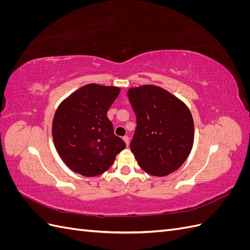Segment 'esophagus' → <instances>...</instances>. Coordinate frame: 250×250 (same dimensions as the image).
I'll return each mask as SVG.
<instances>
[{
  "mask_svg": "<svg viewBox=\"0 0 250 250\" xmlns=\"http://www.w3.org/2000/svg\"><path fill=\"white\" fill-rule=\"evenodd\" d=\"M123 140H124V142H125V144H126V145L128 146V145H129V138H128L127 137V135H125V137L123 138Z\"/></svg>",
  "mask_w": 250,
  "mask_h": 250,
  "instance_id": "esophagus-1",
  "label": "esophagus"
}]
</instances>
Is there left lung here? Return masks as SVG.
<instances>
[{
	"label": "left lung",
	"mask_w": 250,
	"mask_h": 250,
	"mask_svg": "<svg viewBox=\"0 0 250 250\" xmlns=\"http://www.w3.org/2000/svg\"><path fill=\"white\" fill-rule=\"evenodd\" d=\"M127 96L137 116L131 152L150 175H169L186 162L193 148L190 109L168 90L152 84L131 87Z\"/></svg>",
	"instance_id": "1"
}]
</instances>
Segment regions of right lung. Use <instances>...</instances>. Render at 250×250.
Wrapping results in <instances>:
<instances>
[{
  "mask_svg": "<svg viewBox=\"0 0 250 250\" xmlns=\"http://www.w3.org/2000/svg\"><path fill=\"white\" fill-rule=\"evenodd\" d=\"M120 90L90 83L75 90L57 107L52 123L53 141L59 156L75 173L86 177L100 175L125 149L107 118Z\"/></svg>",
  "mask_w": 250,
  "mask_h": 250,
  "instance_id": "right-lung-1",
  "label": "right lung"
}]
</instances>
